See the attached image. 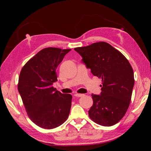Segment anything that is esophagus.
<instances>
[{
    "mask_svg": "<svg viewBox=\"0 0 151 151\" xmlns=\"http://www.w3.org/2000/svg\"><path fill=\"white\" fill-rule=\"evenodd\" d=\"M74 95H75V96H77V97H82V96H84V94H78V93H76V94H74Z\"/></svg>",
    "mask_w": 151,
    "mask_h": 151,
    "instance_id": "esophagus-1",
    "label": "esophagus"
}]
</instances>
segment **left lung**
I'll return each mask as SVG.
<instances>
[{
	"label": "left lung",
	"mask_w": 151,
	"mask_h": 151,
	"mask_svg": "<svg viewBox=\"0 0 151 151\" xmlns=\"http://www.w3.org/2000/svg\"><path fill=\"white\" fill-rule=\"evenodd\" d=\"M91 73L102 79L100 95L92 94L93 104L88 116L96 124L111 127L124 116L129 108L134 79L126 57L105 42L75 48Z\"/></svg>",
	"instance_id": "1"
}]
</instances>
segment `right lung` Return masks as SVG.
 I'll use <instances>...</instances> for the list:
<instances>
[{
    "label": "right lung",
    "instance_id": "obj_1",
    "mask_svg": "<svg viewBox=\"0 0 151 151\" xmlns=\"http://www.w3.org/2000/svg\"><path fill=\"white\" fill-rule=\"evenodd\" d=\"M71 49L46 48L25 64L20 71L18 90L27 114L37 126L46 129L59 127L70 113L72 95L52 86L57 68Z\"/></svg>",
    "mask_w": 151,
    "mask_h": 151
}]
</instances>
